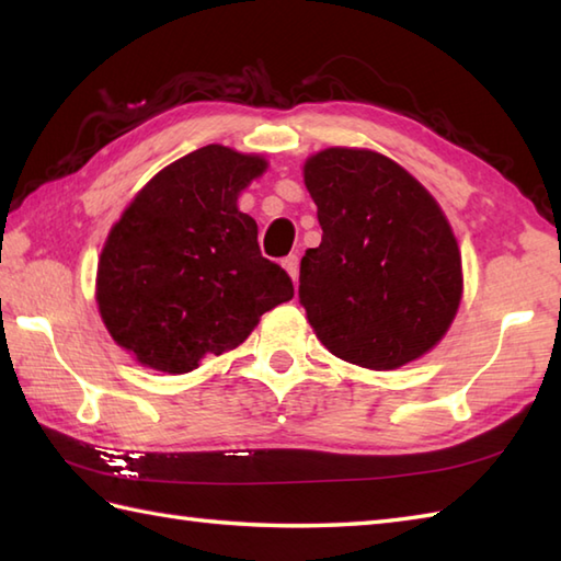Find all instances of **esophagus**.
I'll list each match as a JSON object with an SVG mask.
<instances>
[{
	"mask_svg": "<svg viewBox=\"0 0 561 561\" xmlns=\"http://www.w3.org/2000/svg\"><path fill=\"white\" fill-rule=\"evenodd\" d=\"M282 267L287 270L289 277L296 282V277H299V255H287L282 260Z\"/></svg>",
	"mask_w": 561,
	"mask_h": 561,
	"instance_id": "34e87169",
	"label": "esophagus"
}]
</instances>
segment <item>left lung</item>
Wrapping results in <instances>:
<instances>
[{"label":"left lung","instance_id":"1","mask_svg":"<svg viewBox=\"0 0 561 561\" xmlns=\"http://www.w3.org/2000/svg\"><path fill=\"white\" fill-rule=\"evenodd\" d=\"M323 241L299 299L340 359L390 371L446 335L462 296L456 236L424 185L383 153L332 147L304 165Z\"/></svg>","mask_w":561,"mask_h":561}]
</instances>
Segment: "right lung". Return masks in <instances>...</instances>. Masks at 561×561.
<instances>
[{
	"label": "right lung",
	"mask_w": 561,
	"mask_h": 561,
	"mask_svg": "<svg viewBox=\"0 0 561 561\" xmlns=\"http://www.w3.org/2000/svg\"><path fill=\"white\" fill-rule=\"evenodd\" d=\"M267 161L209 145L139 190L103 245L96 301L111 337L139 364L187 374L238 347L294 284L262 257L238 195Z\"/></svg>",
	"instance_id": "add662e5"
}]
</instances>
